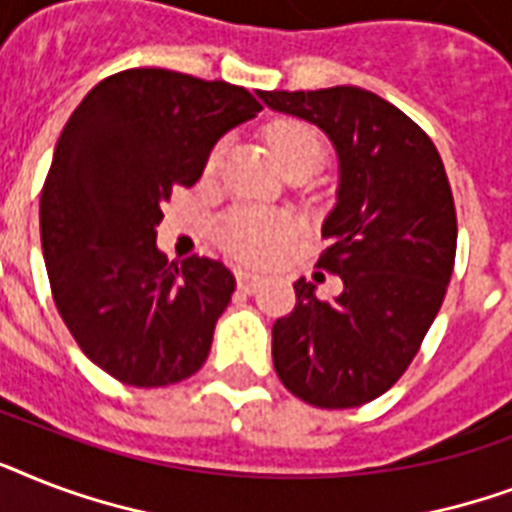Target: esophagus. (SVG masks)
<instances>
[{
	"instance_id": "34e87169",
	"label": "esophagus",
	"mask_w": 512,
	"mask_h": 512,
	"mask_svg": "<svg viewBox=\"0 0 512 512\" xmlns=\"http://www.w3.org/2000/svg\"><path fill=\"white\" fill-rule=\"evenodd\" d=\"M236 281H239V287L241 289H247V292H255L260 284H263V276L255 271H247V268H239L236 271Z\"/></svg>"
}]
</instances>
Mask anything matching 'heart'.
Segmentation results:
<instances>
[{
	"label": "heart",
	"mask_w": 512,
	"mask_h": 512,
	"mask_svg": "<svg viewBox=\"0 0 512 512\" xmlns=\"http://www.w3.org/2000/svg\"><path fill=\"white\" fill-rule=\"evenodd\" d=\"M273 154L279 156L281 167H287L300 159H311L321 162L324 146H321L319 135L305 127V124H281L271 132ZM225 146L217 143L207 156V170H215L220 159H223ZM289 225L276 215L260 212V209H236L225 217L220 225V239L231 255L241 260H252V263H268L279 255L284 241H287Z\"/></svg>",
	"instance_id": "b5f03b06"
}]
</instances>
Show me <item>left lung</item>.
Listing matches in <instances>:
<instances>
[{
	"label": "left lung",
	"instance_id": "8db88e82",
	"mask_svg": "<svg viewBox=\"0 0 512 512\" xmlns=\"http://www.w3.org/2000/svg\"><path fill=\"white\" fill-rule=\"evenodd\" d=\"M265 106L327 132L340 159L319 268L342 292L295 281V311L273 324V366L289 393L350 409L393 388L444 303L457 212L444 162L417 124L361 87L260 92Z\"/></svg>",
	"mask_w": 512,
	"mask_h": 512
}]
</instances>
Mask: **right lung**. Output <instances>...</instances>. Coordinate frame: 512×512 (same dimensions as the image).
Here are the masks:
<instances>
[{
    "instance_id": "1",
    "label": "right lung",
    "mask_w": 512,
    "mask_h": 512,
    "mask_svg": "<svg viewBox=\"0 0 512 512\" xmlns=\"http://www.w3.org/2000/svg\"><path fill=\"white\" fill-rule=\"evenodd\" d=\"M263 106L244 87L167 68L95 84L63 127L39 201L52 300L84 356L135 388H162L207 361L236 279L220 260L170 263L162 204L191 188L225 132Z\"/></svg>"
}]
</instances>
